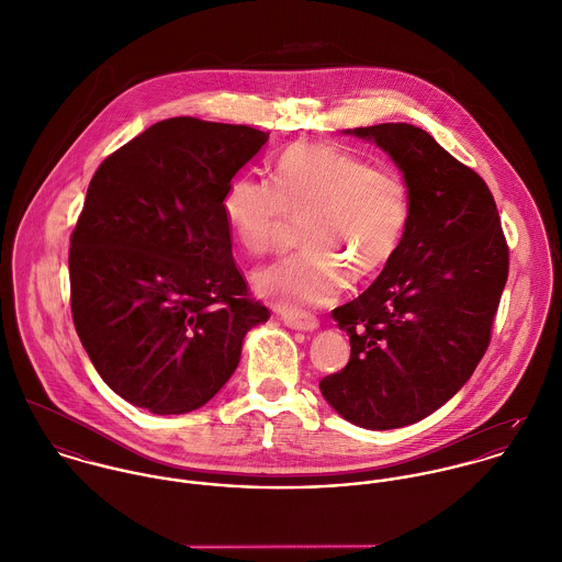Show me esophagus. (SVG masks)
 <instances>
[{
  "mask_svg": "<svg viewBox=\"0 0 562 562\" xmlns=\"http://www.w3.org/2000/svg\"><path fill=\"white\" fill-rule=\"evenodd\" d=\"M278 317L293 330H302V333H313L319 328L317 317L308 315V313H295V311H278Z\"/></svg>",
  "mask_w": 562,
  "mask_h": 562,
  "instance_id": "34e87169",
  "label": "esophagus"
}]
</instances>
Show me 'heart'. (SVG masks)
<instances>
[{
	"label": "heart",
	"mask_w": 562,
	"mask_h": 562,
	"mask_svg": "<svg viewBox=\"0 0 562 562\" xmlns=\"http://www.w3.org/2000/svg\"><path fill=\"white\" fill-rule=\"evenodd\" d=\"M273 184L249 173L225 187L222 213L236 243L251 256L267 254L289 217H304L302 254L254 276L260 297L282 311L324 306L347 280L364 284L402 249L413 195L393 167L322 143L286 147L271 165Z\"/></svg>",
	"instance_id": "b5f03b06"
}]
</instances>
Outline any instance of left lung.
I'll use <instances>...</instances> for the list:
<instances>
[{
    "label": "left lung",
    "instance_id": "8db88e82",
    "mask_svg": "<svg viewBox=\"0 0 562 562\" xmlns=\"http://www.w3.org/2000/svg\"><path fill=\"white\" fill-rule=\"evenodd\" d=\"M384 149L408 180L413 217L393 262L333 311L349 362L319 382L338 415L367 430L422 422L482 360L508 278V245L486 182L426 130H345Z\"/></svg>",
    "mask_w": 562,
    "mask_h": 562
}]
</instances>
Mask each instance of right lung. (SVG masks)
Instances as JSON below:
<instances>
[{
	"mask_svg": "<svg viewBox=\"0 0 562 562\" xmlns=\"http://www.w3.org/2000/svg\"><path fill=\"white\" fill-rule=\"evenodd\" d=\"M249 125L173 116L95 171L71 234V315L125 402L182 415L211 402L269 319L232 258L227 182L267 143Z\"/></svg>",
	"mask_w": 562,
	"mask_h": 562,
	"instance_id": "right-lung-1",
	"label": "right lung"
}]
</instances>
